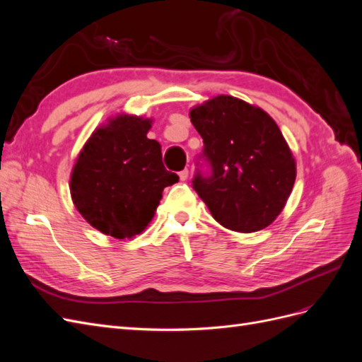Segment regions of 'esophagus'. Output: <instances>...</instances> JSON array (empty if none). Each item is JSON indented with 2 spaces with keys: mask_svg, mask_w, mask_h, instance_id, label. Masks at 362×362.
Instances as JSON below:
<instances>
[{
  "mask_svg": "<svg viewBox=\"0 0 362 362\" xmlns=\"http://www.w3.org/2000/svg\"><path fill=\"white\" fill-rule=\"evenodd\" d=\"M178 175H180V180L181 181H187V178H189V169L181 170Z\"/></svg>",
  "mask_w": 362,
  "mask_h": 362,
  "instance_id": "obj_1",
  "label": "esophagus"
}]
</instances>
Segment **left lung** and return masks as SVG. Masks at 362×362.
<instances>
[{
  "mask_svg": "<svg viewBox=\"0 0 362 362\" xmlns=\"http://www.w3.org/2000/svg\"><path fill=\"white\" fill-rule=\"evenodd\" d=\"M190 120L211 166L210 177L196 173L193 189L213 217L235 233L269 226L286 206L296 180V160L275 120L229 95L194 105Z\"/></svg>",
  "mask_w": 362,
  "mask_h": 362,
  "instance_id": "8db88e82",
  "label": "left lung"
}]
</instances>
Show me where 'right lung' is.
Wrapping results in <instances>:
<instances>
[{
	"label": "right lung",
	"instance_id": "right-lung-1",
	"mask_svg": "<svg viewBox=\"0 0 362 362\" xmlns=\"http://www.w3.org/2000/svg\"><path fill=\"white\" fill-rule=\"evenodd\" d=\"M152 119L119 113L87 139L71 172V198L98 231L131 238L152 221L178 175L164 169L161 145L148 139Z\"/></svg>",
	"mask_w": 362,
	"mask_h": 362
}]
</instances>
